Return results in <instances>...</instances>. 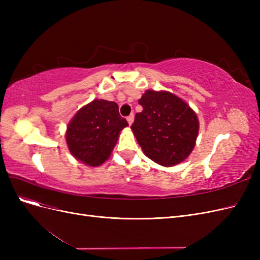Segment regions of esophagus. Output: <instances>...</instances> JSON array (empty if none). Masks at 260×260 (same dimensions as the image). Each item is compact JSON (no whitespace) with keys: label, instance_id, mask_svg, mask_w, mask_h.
I'll return each instance as SVG.
<instances>
[{"label":"esophagus","instance_id":"34e87169","mask_svg":"<svg viewBox=\"0 0 260 260\" xmlns=\"http://www.w3.org/2000/svg\"><path fill=\"white\" fill-rule=\"evenodd\" d=\"M133 120H135V116H133V114H131V115H129V116L127 117V121H128L129 124H132Z\"/></svg>","mask_w":260,"mask_h":260}]
</instances>
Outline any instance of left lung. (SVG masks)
Listing matches in <instances>:
<instances>
[{"mask_svg": "<svg viewBox=\"0 0 260 260\" xmlns=\"http://www.w3.org/2000/svg\"><path fill=\"white\" fill-rule=\"evenodd\" d=\"M131 129L143 153L156 164L172 167L184 161L199 136L196 113L182 99L168 91L147 90L139 100Z\"/></svg>", "mask_w": 260, "mask_h": 260, "instance_id": "obj_1", "label": "left lung"}]
</instances>
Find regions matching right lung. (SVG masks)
<instances>
[{
    "label": "right lung",
    "mask_w": 260,
    "mask_h": 260,
    "mask_svg": "<svg viewBox=\"0 0 260 260\" xmlns=\"http://www.w3.org/2000/svg\"><path fill=\"white\" fill-rule=\"evenodd\" d=\"M127 120L115 102L93 100L72 118L65 133L69 152L89 167H98L111 156Z\"/></svg>",
    "instance_id": "obj_1"
}]
</instances>
